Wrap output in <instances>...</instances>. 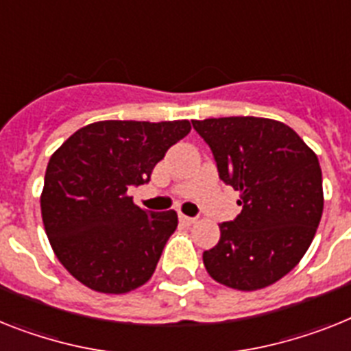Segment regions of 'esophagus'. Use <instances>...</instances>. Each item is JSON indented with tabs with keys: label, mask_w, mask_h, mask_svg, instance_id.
Returning <instances> with one entry per match:
<instances>
[{
	"label": "esophagus",
	"mask_w": 351,
	"mask_h": 351,
	"mask_svg": "<svg viewBox=\"0 0 351 351\" xmlns=\"http://www.w3.org/2000/svg\"><path fill=\"white\" fill-rule=\"evenodd\" d=\"M179 221L182 222V224H186V226H192L195 224V217H186V215H179Z\"/></svg>",
	"instance_id": "1"
}]
</instances>
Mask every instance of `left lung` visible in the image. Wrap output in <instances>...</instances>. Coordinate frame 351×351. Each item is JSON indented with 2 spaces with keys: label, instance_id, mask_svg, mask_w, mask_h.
I'll list each match as a JSON object with an SVG mask.
<instances>
[{
  "label": "left lung",
  "instance_id": "1",
  "mask_svg": "<svg viewBox=\"0 0 351 351\" xmlns=\"http://www.w3.org/2000/svg\"><path fill=\"white\" fill-rule=\"evenodd\" d=\"M192 125L242 206L234 221L219 226V244L202 253L208 274L237 291L273 285L300 263L319 226L317 156L291 127L269 118H208Z\"/></svg>",
  "mask_w": 351,
  "mask_h": 351
}]
</instances>
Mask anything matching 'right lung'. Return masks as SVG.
<instances>
[{"instance_id": "add662e5", "label": "right lung", "mask_w": 351, "mask_h": 351, "mask_svg": "<svg viewBox=\"0 0 351 351\" xmlns=\"http://www.w3.org/2000/svg\"><path fill=\"white\" fill-rule=\"evenodd\" d=\"M190 129L188 120L95 121L51 154L40 193L43 224L55 256L82 285L125 294L154 274L178 213L141 210L127 192L149 182Z\"/></svg>"}]
</instances>
